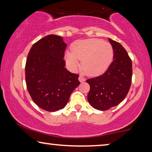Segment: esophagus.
Listing matches in <instances>:
<instances>
[{"label": "esophagus", "mask_w": 152, "mask_h": 152, "mask_svg": "<svg viewBox=\"0 0 152 152\" xmlns=\"http://www.w3.org/2000/svg\"><path fill=\"white\" fill-rule=\"evenodd\" d=\"M79 81H80V82H84L85 81V78L84 77L82 76V75H80L79 76Z\"/></svg>", "instance_id": "esophagus-1"}]
</instances>
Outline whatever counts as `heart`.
Returning a JSON list of instances; mask_svg holds the SVG:
<instances>
[{"label":"heart","instance_id":"1","mask_svg":"<svg viewBox=\"0 0 152 152\" xmlns=\"http://www.w3.org/2000/svg\"><path fill=\"white\" fill-rule=\"evenodd\" d=\"M113 56V50L109 43L98 39L77 41L72 46V53L68 52L66 59L72 68L79 67L89 76L99 75L109 68Z\"/></svg>","mask_w":152,"mask_h":152}]
</instances>
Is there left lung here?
<instances>
[{
    "label": "left lung",
    "mask_w": 152,
    "mask_h": 152,
    "mask_svg": "<svg viewBox=\"0 0 152 152\" xmlns=\"http://www.w3.org/2000/svg\"><path fill=\"white\" fill-rule=\"evenodd\" d=\"M113 50V61L104 73L88 79V101L93 108L106 111L119 104L129 91L132 78V62L127 52L117 41L109 39Z\"/></svg>",
    "instance_id": "8db88e82"
}]
</instances>
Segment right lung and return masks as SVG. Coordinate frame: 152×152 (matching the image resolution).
<instances>
[{
    "instance_id": "1",
    "label": "right lung",
    "mask_w": 152,
    "mask_h": 152,
    "mask_svg": "<svg viewBox=\"0 0 152 152\" xmlns=\"http://www.w3.org/2000/svg\"><path fill=\"white\" fill-rule=\"evenodd\" d=\"M66 45L61 37L48 35L32 45L27 58L25 71L28 93L33 102L47 111L65 107L80 84L78 75L65 68Z\"/></svg>"
}]
</instances>
